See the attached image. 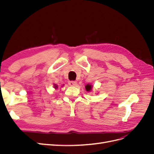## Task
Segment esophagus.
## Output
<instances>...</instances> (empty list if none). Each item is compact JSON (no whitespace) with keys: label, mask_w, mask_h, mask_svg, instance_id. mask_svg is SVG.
Here are the masks:
<instances>
[{"label":"esophagus","mask_w":154,"mask_h":154,"mask_svg":"<svg viewBox=\"0 0 154 154\" xmlns=\"http://www.w3.org/2000/svg\"><path fill=\"white\" fill-rule=\"evenodd\" d=\"M77 84V82L76 81H70L69 82V85L70 86H75Z\"/></svg>","instance_id":"34e87169"}]
</instances>
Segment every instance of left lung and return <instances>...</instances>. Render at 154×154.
I'll return each mask as SVG.
<instances>
[{
  "label": "left lung",
  "instance_id": "obj_1",
  "mask_svg": "<svg viewBox=\"0 0 154 154\" xmlns=\"http://www.w3.org/2000/svg\"><path fill=\"white\" fill-rule=\"evenodd\" d=\"M85 89L87 91H91L92 89V85H89V84H87V85H85Z\"/></svg>",
  "mask_w": 154,
  "mask_h": 154
}]
</instances>
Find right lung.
<instances>
[{"instance_id":"1","label":"right lung","mask_w":154,"mask_h":154,"mask_svg":"<svg viewBox=\"0 0 154 154\" xmlns=\"http://www.w3.org/2000/svg\"><path fill=\"white\" fill-rule=\"evenodd\" d=\"M54 85V88H56V89H57V88H58V85Z\"/></svg>"}]
</instances>
